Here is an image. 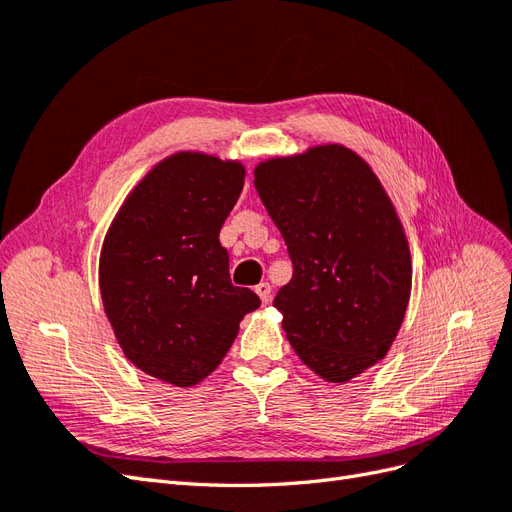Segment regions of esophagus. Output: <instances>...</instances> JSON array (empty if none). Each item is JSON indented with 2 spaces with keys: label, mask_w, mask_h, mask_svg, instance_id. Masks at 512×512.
Returning a JSON list of instances; mask_svg holds the SVG:
<instances>
[{
  "label": "esophagus",
  "mask_w": 512,
  "mask_h": 512,
  "mask_svg": "<svg viewBox=\"0 0 512 512\" xmlns=\"http://www.w3.org/2000/svg\"><path fill=\"white\" fill-rule=\"evenodd\" d=\"M254 290H256V294L260 297V301L265 303V305L271 301V284H267V282H260Z\"/></svg>",
  "instance_id": "obj_1"
}]
</instances>
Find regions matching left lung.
Instances as JSON below:
<instances>
[{"label": "left lung", "mask_w": 512, "mask_h": 512, "mask_svg": "<svg viewBox=\"0 0 512 512\" xmlns=\"http://www.w3.org/2000/svg\"><path fill=\"white\" fill-rule=\"evenodd\" d=\"M254 185L292 260L273 301L288 342L320 378L348 382L384 359L410 299L408 239L391 198L344 145L260 162Z\"/></svg>", "instance_id": "1"}]
</instances>
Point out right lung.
Wrapping results in <instances>:
<instances>
[{
	"label": "right lung",
	"instance_id": "obj_1",
	"mask_svg": "<svg viewBox=\"0 0 512 512\" xmlns=\"http://www.w3.org/2000/svg\"><path fill=\"white\" fill-rule=\"evenodd\" d=\"M243 179L239 162L175 153L136 185L106 232L108 322L138 369L173 386L207 378L260 305L256 292L232 286L220 243Z\"/></svg>",
	"mask_w": 512,
	"mask_h": 512
}]
</instances>
